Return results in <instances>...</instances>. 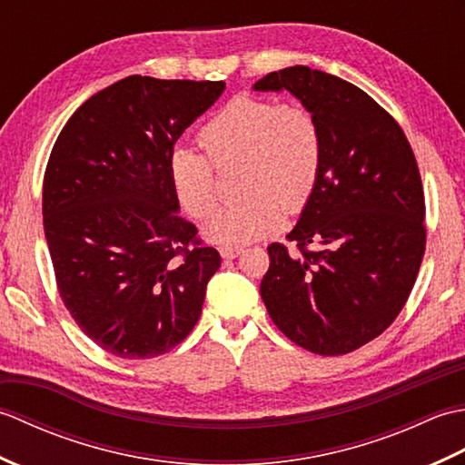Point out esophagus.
<instances>
[{
  "label": "esophagus",
  "mask_w": 465,
  "mask_h": 465,
  "mask_svg": "<svg viewBox=\"0 0 465 465\" xmlns=\"http://www.w3.org/2000/svg\"><path fill=\"white\" fill-rule=\"evenodd\" d=\"M240 253H242L240 248H222L220 250V255L223 260H233V258H238Z\"/></svg>",
  "instance_id": "1"
}]
</instances>
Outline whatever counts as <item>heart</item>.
<instances>
[{
	"label": "heart",
	"mask_w": 465,
	"mask_h": 465,
	"mask_svg": "<svg viewBox=\"0 0 465 465\" xmlns=\"http://www.w3.org/2000/svg\"><path fill=\"white\" fill-rule=\"evenodd\" d=\"M210 162L223 170L243 163L242 193L250 200L217 207L203 225L205 238L222 248H238L278 232L285 210L300 212L310 202L322 170V132L300 105H278L240 95L227 102L200 134ZM192 147L177 145L167 172L183 210L200 217L215 202L213 170Z\"/></svg>",
	"instance_id": "b5f03b06"
}]
</instances>
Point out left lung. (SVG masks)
<instances>
[{
	"instance_id": "obj_1",
	"label": "left lung",
	"mask_w": 465,
	"mask_h": 465,
	"mask_svg": "<svg viewBox=\"0 0 465 465\" xmlns=\"http://www.w3.org/2000/svg\"><path fill=\"white\" fill-rule=\"evenodd\" d=\"M255 92H290L322 132V170L288 233L300 253L272 243L260 293L282 333L320 355H341L378 338L398 318L426 250L420 170L401 127L331 74L293 65ZM313 242L320 252H308Z\"/></svg>"
}]
</instances>
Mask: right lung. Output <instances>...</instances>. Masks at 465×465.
Instances as JSON below:
<instances>
[{"label":"right lung","instance_id":"1","mask_svg":"<svg viewBox=\"0 0 465 465\" xmlns=\"http://www.w3.org/2000/svg\"><path fill=\"white\" fill-rule=\"evenodd\" d=\"M223 82L130 75L59 134L44 177V230L59 295L82 331L124 360L157 358L202 315L220 253L180 215L167 162Z\"/></svg>","mask_w":465,"mask_h":465}]
</instances>
